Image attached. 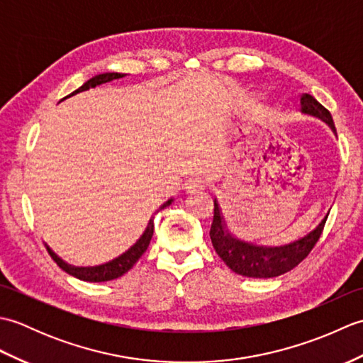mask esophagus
Returning <instances> with one entry per match:
<instances>
[{
    "label": "esophagus",
    "instance_id": "34e87169",
    "mask_svg": "<svg viewBox=\"0 0 363 363\" xmlns=\"http://www.w3.org/2000/svg\"><path fill=\"white\" fill-rule=\"evenodd\" d=\"M206 186H207V181L201 176H191L186 182V189L189 194H198V191L204 190Z\"/></svg>",
    "mask_w": 363,
    "mask_h": 363
}]
</instances>
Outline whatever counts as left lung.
<instances>
[{
    "label": "left lung",
    "mask_w": 363,
    "mask_h": 363,
    "mask_svg": "<svg viewBox=\"0 0 363 363\" xmlns=\"http://www.w3.org/2000/svg\"><path fill=\"white\" fill-rule=\"evenodd\" d=\"M301 111L303 113L317 117L329 125L337 135L333 115L309 94L301 96ZM329 212L325 215L315 229L298 240L282 246H260L240 240L229 233L226 221L223 218L217 199H213V221L211 228V240L215 251L221 260L233 269L234 273L245 277H276L299 265L312 251L315 243L325 228Z\"/></svg>",
    "instance_id": "obj_1"
}]
</instances>
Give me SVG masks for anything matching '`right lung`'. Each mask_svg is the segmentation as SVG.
I'll list each match as a JSON object with an SVG mask.
<instances>
[{"mask_svg":"<svg viewBox=\"0 0 363 363\" xmlns=\"http://www.w3.org/2000/svg\"><path fill=\"white\" fill-rule=\"evenodd\" d=\"M123 76H126V74H123V73H103V74H96L91 79H89L86 84H82V86L78 90H74L72 95L79 94V91H84V90L94 89L96 86H101V84H104V82H111L113 79H120V78H123ZM172 203H173V198H169L168 201H165L164 204L159 207V211L165 209V207L169 206ZM152 233H154V215L150 218L148 225H146V228L143 230V234L140 235V238H138V240L133 246H130L128 251L123 252L121 256L115 257V259H112L109 262H106V264H103V265H96V267H74V265H70V264H67L65 260L60 259L57 254L50 248V246H46V250H48L52 260L56 262V264L60 268H62L65 273L72 274L74 277H78V279H81V281L104 282V281L117 279V277L128 273L129 269L134 267L135 262L142 257V254L146 250H148V245L151 242Z\"/></svg>","mask_w":363,"mask_h":363,"instance_id":"add662e5","label":"right lung"}]
</instances>
